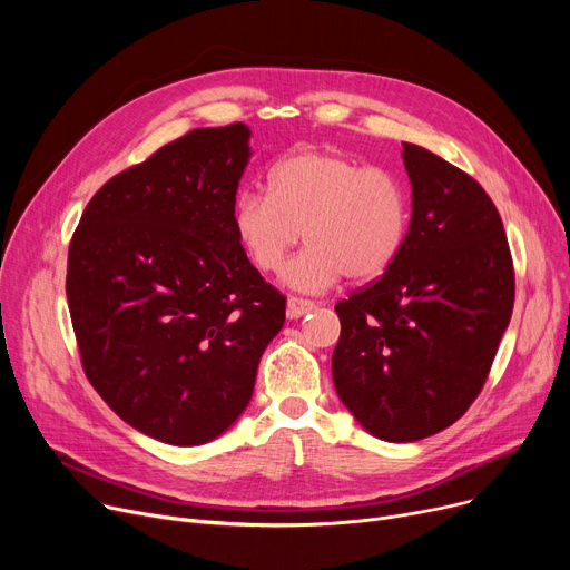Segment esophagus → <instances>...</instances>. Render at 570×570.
<instances>
[{
    "label": "esophagus",
    "mask_w": 570,
    "mask_h": 570,
    "mask_svg": "<svg viewBox=\"0 0 570 570\" xmlns=\"http://www.w3.org/2000/svg\"><path fill=\"white\" fill-rule=\"evenodd\" d=\"M312 309H316V303H312V301H305V297H288V303H286V312H288V316L291 318H301V316H305V314H309Z\"/></svg>",
    "instance_id": "obj_1"
}]
</instances>
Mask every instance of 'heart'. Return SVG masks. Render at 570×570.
I'll return each mask as SVG.
<instances>
[{"mask_svg": "<svg viewBox=\"0 0 570 570\" xmlns=\"http://www.w3.org/2000/svg\"><path fill=\"white\" fill-rule=\"evenodd\" d=\"M411 203L402 179L379 166L305 149L275 164L267 194H243L233 207L239 247L261 273H279L303 234L311 245L284 268V282L323 293L342 277H381L409 233Z\"/></svg>", "mask_w": 570, "mask_h": 570, "instance_id": "b5f03b06", "label": "heart"}]
</instances>
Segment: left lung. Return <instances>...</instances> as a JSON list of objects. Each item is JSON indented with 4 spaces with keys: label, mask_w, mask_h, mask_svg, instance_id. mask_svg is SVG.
<instances>
[{
    "label": "left lung",
    "mask_w": 570,
    "mask_h": 570,
    "mask_svg": "<svg viewBox=\"0 0 570 570\" xmlns=\"http://www.w3.org/2000/svg\"><path fill=\"white\" fill-rule=\"evenodd\" d=\"M404 145L411 224L397 261L340 301L333 381L370 434L409 443L451 428L483 391L515 303L492 198L425 147Z\"/></svg>",
    "instance_id": "1"
}]
</instances>
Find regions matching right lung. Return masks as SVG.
<instances>
[{"instance_id": "1", "label": "right lung", "mask_w": 570, "mask_h": 570, "mask_svg": "<svg viewBox=\"0 0 570 570\" xmlns=\"http://www.w3.org/2000/svg\"><path fill=\"white\" fill-rule=\"evenodd\" d=\"M249 136L243 122L194 129L110 177L69 245L85 376L125 423L170 445L237 421L286 318L233 230Z\"/></svg>"}]
</instances>
